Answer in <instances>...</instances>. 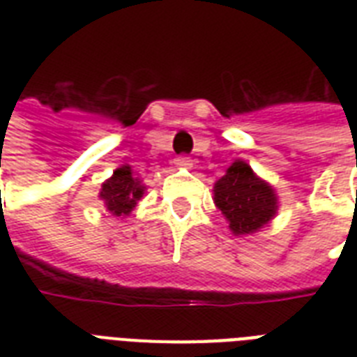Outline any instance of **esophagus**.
<instances>
[{
    "mask_svg": "<svg viewBox=\"0 0 357 357\" xmlns=\"http://www.w3.org/2000/svg\"><path fill=\"white\" fill-rule=\"evenodd\" d=\"M174 165L176 167H181V168H190L192 167V161H190L189 157H185V155H179L174 159Z\"/></svg>",
    "mask_w": 357,
    "mask_h": 357,
    "instance_id": "1",
    "label": "esophagus"
}]
</instances>
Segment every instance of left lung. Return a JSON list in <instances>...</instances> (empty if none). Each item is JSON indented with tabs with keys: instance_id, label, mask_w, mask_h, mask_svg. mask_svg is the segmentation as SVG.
Returning <instances> with one entry per match:
<instances>
[{
	"instance_id": "1",
	"label": "left lung",
	"mask_w": 357,
	"mask_h": 357,
	"mask_svg": "<svg viewBox=\"0 0 357 357\" xmlns=\"http://www.w3.org/2000/svg\"><path fill=\"white\" fill-rule=\"evenodd\" d=\"M215 206L222 211L234 235H250L271 222L278 196L271 185L255 176L248 162L237 161L213 187Z\"/></svg>"
}]
</instances>
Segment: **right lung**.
Here are the masks:
<instances>
[{
  "label": "right lung",
  "mask_w": 357,
  "mask_h": 357,
  "mask_svg": "<svg viewBox=\"0 0 357 357\" xmlns=\"http://www.w3.org/2000/svg\"><path fill=\"white\" fill-rule=\"evenodd\" d=\"M144 190L146 187L139 178H135L131 167L122 165L114 170L111 178L103 181L100 198L113 217H128L137 202L144 196Z\"/></svg>",
  "instance_id": "right-lung-1"
}]
</instances>
